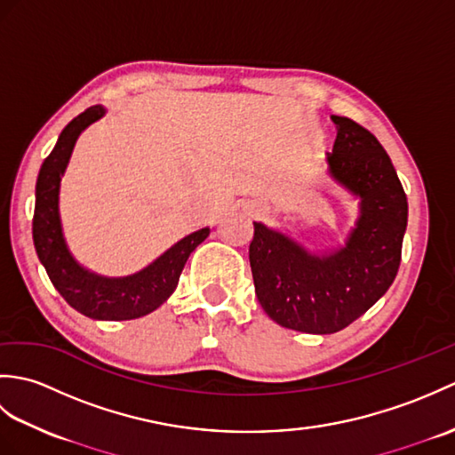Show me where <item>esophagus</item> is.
<instances>
[{"instance_id":"34e87169","label":"esophagus","mask_w":455,"mask_h":455,"mask_svg":"<svg viewBox=\"0 0 455 455\" xmlns=\"http://www.w3.org/2000/svg\"><path fill=\"white\" fill-rule=\"evenodd\" d=\"M246 211L250 212V215H258V212L262 211V209H258V207H254V205H250V207H246Z\"/></svg>"}]
</instances>
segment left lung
<instances>
[{
  "label": "left lung",
  "instance_id": "left-lung-1",
  "mask_svg": "<svg viewBox=\"0 0 455 455\" xmlns=\"http://www.w3.org/2000/svg\"><path fill=\"white\" fill-rule=\"evenodd\" d=\"M336 140L328 173L360 197V217L346 244L307 252L291 236L254 222L250 243L258 301L279 326L332 334L352 324L391 287L407 230V196L391 158L373 134L332 115Z\"/></svg>",
  "mask_w": 455,
  "mask_h": 455
}]
</instances>
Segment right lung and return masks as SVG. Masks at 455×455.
Listing matches in <instances>:
<instances>
[{
    "label": "right lung",
    "instance_id": "1",
    "mask_svg": "<svg viewBox=\"0 0 455 455\" xmlns=\"http://www.w3.org/2000/svg\"><path fill=\"white\" fill-rule=\"evenodd\" d=\"M103 115L101 105H93L72 119L43 162L36 178L33 240L38 259L68 305L95 321H131L156 311L173 293L189 254L209 236L211 228L181 238L150 266L127 277H103L76 262L62 235L58 193L80 132Z\"/></svg>",
    "mask_w": 455,
    "mask_h": 455
}]
</instances>
